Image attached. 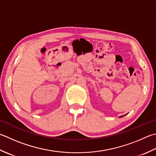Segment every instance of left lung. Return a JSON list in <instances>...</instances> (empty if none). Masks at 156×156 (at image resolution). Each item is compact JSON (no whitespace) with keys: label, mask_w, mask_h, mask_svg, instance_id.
<instances>
[{"label":"left lung","mask_w":156,"mask_h":156,"mask_svg":"<svg viewBox=\"0 0 156 156\" xmlns=\"http://www.w3.org/2000/svg\"><path fill=\"white\" fill-rule=\"evenodd\" d=\"M124 116V115H122V116H120V117H123Z\"/></svg>","instance_id":"1"}]
</instances>
